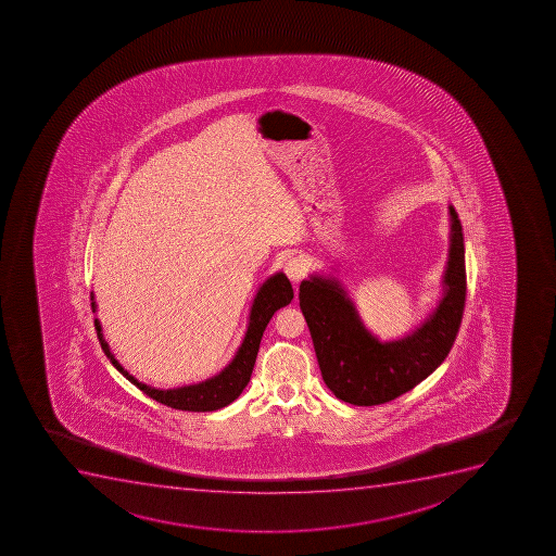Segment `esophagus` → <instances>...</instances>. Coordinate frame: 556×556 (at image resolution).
<instances>
[{"mask_svg": "<svg viewBox=\"0 0 556 556\" xmlns=\"http://www.w3.org/2000/svg\"><path fill=\"white\" fill-rule=\"evenodd\" d=\"M308 271V264L304 261L301 255H292V257H288L287 263H285V274L290 277V281L299 282L303 279L304 275Z\"/></svg>", "mask_w": 556, "mask_h": 556, "instance_id": "esophagus-1", "label": "esophagus"}]
</instances>
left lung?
<instances>
[{
	"mask_svg": "<svg viewBox=\"0 0 556 556\" xmlns=\"http://www.w3.org/2000/svg\"><path fill=\"white\" fill-rule=\"evenodd\" d=\"M450 257L444 298L409 336L380 342L364 328L341 282L312 275L301 282L299 304L314 339L326 386L353 406H377L413 390L447 357L466 303V258L460 219L450 204Z\"/></svg>",
	"mask_w": 556,
	"mask_h": 556,
	"instance_id": "left-lung-1",
	"label": "left lung"
}]
</instances>
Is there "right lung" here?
I'll return each mask as SVG.
<instances>
[{
    "instance_id": "add662e5",
    "label": "right lung",
    "mask_w": 556,
    "mask_h": 556,
    "mask_svg": "<svg viewBox=\"0 0 556 556\" xmlns=\"http://www.w3.org/2000/svg\"><path fill=\"white\" fill-rule=\"evenodd\" d=\"M292 299L293 288L288 281L287 275L282 271L271 275L268 281H264L263 287L258 288L257 295L253 299L247 333H244L241 346L237 350L236 357L231 358V363L212 379L199 382V384L174 388V390H155V388H150V386L139 382L138 379H134L132 375L128 374L127 369L123 368L122 364L117 363L112 355L111 348L103 339L100 320L96 319L94 326L101 348L106 357L111 358L114 368L125 375L134 386H138L139 390L147 393L150 399H154L165 406L174 407V409H181V412H215V409H220L236 401L237 396L241 395L242 390L247 388L250 377H252L253 364L257 358L258 344H261L269 319L274 317L277 309L292 303ZM90 301H92V312H96L94 293H90Z\"/></svg>"
}]
</instances>
